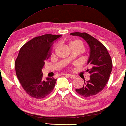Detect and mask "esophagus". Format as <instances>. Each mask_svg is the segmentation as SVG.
<instances>
[{
    "label": "esophagus",
    "mask_w": 126,
    "mask_h": 126,
    "mask_svg": "<svg viewBox=\"0 0 126 126\" xmlns=\"http://www.w3.org/2000/svg\"><path fill=\"white\" fill-rule=\"evenodd\" d=\"M66 76H68L69 77H70V79H75L76 78V76L75 75H71V74H65Z\"/></svg>",
    "instance_id": "34e87169"
}]
</instances>
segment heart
Listing matches in <instances>:
<instances>
[{
    "mask_svg": "<svg viewBox=\"0 0 126 126\" xmlns=\"http://www.w3.org/2000/svg\"><path fill=\"white\" fill-rule=\"evenodd\" d=\"M72 44H78L80 45H81V46L83 47V42L82 41H80V40H78V39H76L74 41H72L70 43V45Z\"/></svg>",
    "mask_w": 126,
    "mask_h": 126,
    "instance_id": "b5f03b06",
    "label": "heart"
}]
</instances>
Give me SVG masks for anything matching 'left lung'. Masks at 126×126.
Instances as JSON below:
<instances>
[{"mask_svg": "<svg viewBox=\"0 0 126 126\" xmlns=\"http://www.w3.org/2000/svg\"><path fill=\"white\" fill-rule=\"evenodd\" d=\"M72 36L81 37L87 42L90 47V56L87 71L90 74V79L84 81L82 88L76 92L84 97L95 95L101 92L108 82L113 68L110 55L104 45L94 37L85 32H73Z\"/></svg>", "mask_w": 126, "mask_h": 126, "instance_id": "8db88e82", "label": "left lung"}]
</instances>
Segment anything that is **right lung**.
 Listing matches in <instances>:
<instances>
[{"mask_svg": "<svg viewBox=\"0 0 126 126\" xmlns=\"http://www.w3.org/2000/svg\"><path fill=\"white\" fill-rule=\"evenodd\" d=\"M62 35L46 34L23 45L15 61L16 73L23 88L30 96L44 98L51 93L57 79H43L42 69L48 60L53 41Z\"/></svg>", "mask_w": 126, "mask_h": 126, "instance_id": "right-lung-1", "label": "right lung"}]
</instances>
